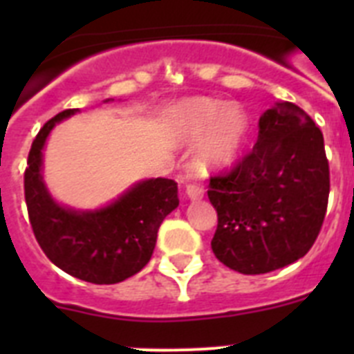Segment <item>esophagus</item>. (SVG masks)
Here are the masks:
<instances>
[{
    "mask_svg": "<svg viewBox=\"0 0 354 354\" xmlns=\"http://www.w3.org/2000/svg\"><path fill=\"white\" fill-rule=\"evenodd\" d=\"M204 187L196 186V184H187L186 186V195L192 202H196V200L204 198Z\"/></svg>",
    "mask_w": 354,
    "mask_h": 354,
    "instance_id": "obj_1",
    "label": "esophagus"
}]
</instances>
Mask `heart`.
<instances>
[{
    "mask_svg": "<svg viewBox=\"0 0 354 354\" xmlns=\"http://www.w3.org/2000/svg\"><path fill=\"white\" fill-rule=\"evenodd\" d=\"M170 126L180 143L200 140L193 165L204 175L234 167L250 138V118L245 109L211 97L180 101L171 109Z\"/></svg>",
    "mask_w": 354,
    "mask_h": 354,
    "instance_id": "obj_1",
    "label": "heart"
}]
</instances>
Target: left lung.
Listing matches in <instances>:
<instances>
[{
    "mask_svg": "<svg viewBox=\"0 0 354 354\" xmlns=\"http://www.w3.org/2000/svg\"><path fill=\"white\" fill-rule=\"evenodd\" d=\"M330 193L323 133L299 106L278 101L259 118L252 154L207 196L218 212L216 259L243 274L280 270L314 245Z\"/></svg>",
    "mask_w": 354,
    "mask_h": 354,
    "instance_id": "obj_1",
    "label": "left lung"
}]
</instances>
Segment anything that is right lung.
I'll return each mask as SVG.
<instances>
[{
  "label": "right lung",
  "instance_id": "right-lung-1",
  "mask_svg": "<svg viewBox=\"0 0 354 354\" xmlns=\"http://www.w3.org/2000/svg\"><path fill=\"white\" fill-rule=\"evenodd\" d=\"M80 111L65 109L39 131L28 156L24 196L33 234L49 261L71 277L108 286L133 277L150 261L162 220L179 205L177 183L138 180L97 209L60 204L44 183V149L56 124Z\"/></svg>",
  "mask_w": 354,
  "mask_h": 354
}]
</instances>
